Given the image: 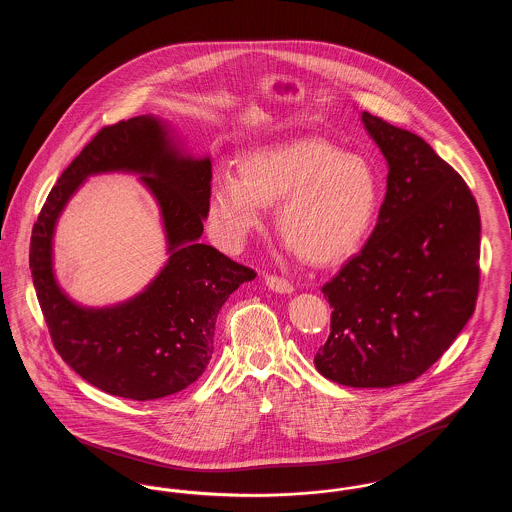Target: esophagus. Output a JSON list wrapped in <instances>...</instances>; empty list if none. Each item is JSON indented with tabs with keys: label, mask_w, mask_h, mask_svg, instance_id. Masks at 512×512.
Instances as JSON below:
<instances>
[{
	"label": "esophagus",
	"mask_w": 512,
	"mask_h": 512,
	"mask_svg": "<svg viewBox=\"0 0 512 512\" xmlns=\"http://www.w3.org/2000/svg\"><path fill=\"white\" fill-rule=\"evenodd\" d=\"M265 282H267L268 290H272V292L276 293H292L293 286L288 282V280H284V278H280V276H274V274H268L267 278H265Z\"/></svg>",
	"instance_id": "obj_1"
}]
</instances>
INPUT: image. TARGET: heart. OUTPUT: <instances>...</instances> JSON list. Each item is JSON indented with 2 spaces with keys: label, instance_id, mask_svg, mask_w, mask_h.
I'll return each mask as SVG.
<instances>
[{
  "label": "heart",
  "instance_id": "obj_1",
  "mask_svg": "<svg viewBox=\"0 0 512 512\" xmlns=\"http://www.w3.org/2000/svg\"><path fill=\"white\" fill-rule=\"evenodd\" d=\"M276 206L282 242L305 263L328 267L365 240L380 203L372 165L340 147L305 138L259 147L238 163V176L220 172L209 217L226 245L244 244L263 207Z\"/></svg>",
  "mask_w": 512,
  "mask_h": 512
}]
</instances>
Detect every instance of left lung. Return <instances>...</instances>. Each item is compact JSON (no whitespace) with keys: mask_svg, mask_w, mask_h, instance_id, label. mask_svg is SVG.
Returning <instances> with one entry per match:
<instances>
[{"mask_svg":"<svg viewBox=\"0 0 512 512\" xmlns=\"http://www.w3.org/2000/svg\"><path fill=\"white\" fill-rule=\"evenodd\" d=\"M388 161L368 242L322 286L330 336L318 372L349 388L413 382L472 317L480 286V213L461 174L420 136L363 111Z\"/></svg>","mask_w":512,"mask_h":512,"instance_id":"8db88e82","label":"left lung"}]
</instances>
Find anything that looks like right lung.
I'll use <instances>...</instances> for the list:
<instances>
[{
  "instance_id": "obj_1",
  "label": "right lung",
  "mask_w": 512,
  "mask_h": 512,
  "mask_svg": "<svg viewBox=\"0 0 512 512\" xmlns=\"http://www.w3.org/2000/svg\"><path fill=\"white\" fill-rule=\"evenodd\" d=\"M134 171L162 209L170 261L147 290L113 308H82L52 274V232L92 173ZM211 159L186 155L165 122L142 115L101 128L59 176L32 228L30 270L49 336L88 384L134 401L188 388L213 355L215 324L230 293L257 274L199 244L209 213Z\"/></svg>"
}]
</instances>
